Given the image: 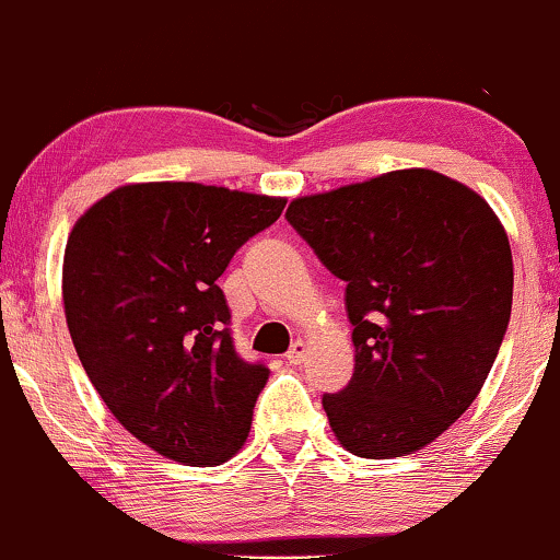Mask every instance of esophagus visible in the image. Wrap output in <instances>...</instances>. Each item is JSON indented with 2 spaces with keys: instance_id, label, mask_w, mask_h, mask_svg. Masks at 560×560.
I'll list each match as a JSON object with an SVG mask.
<instances>
[{
  "instance_id": "1",
  "label": "esophagus",
  "mask_w": 560,
  "mask_h": 560,
  "mask_svg": "<svg viewBox=\"0 0 560 560\" xmlns=\"http://www.w3.org/2000/svg\"><path fill=\"white\" fill-rule=\"evenodd\" d=\"M306 353H308V345L303 340H295L291 345V350H288L285 358H288V363H291V365H301L303 358H306Z\"/></svg>"
}]
</instances>
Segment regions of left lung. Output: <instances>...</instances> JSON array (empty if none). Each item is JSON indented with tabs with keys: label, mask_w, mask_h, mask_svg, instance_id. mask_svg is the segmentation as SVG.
Returning <instances> with one entry per match:
<instances>
[{
	"label": "left lung",
	"mask_w": 560,
	"mask_h": 560,
	"mask_svg": "<svg viewBox=\"0 0 560 560\" xmlns=\"http://www.w3.org/2000/svg\"><path fill=\"white\" fill-rule=\"evenodd\" d=\"M285 218L348 282L353 378L322 399L337 441L365 459L436 441L480 395L512 316L499 215L470 186L402 168L293 199Z\"/></svg>",
	"instance_id": "left-lung-1"
}]
</instances>
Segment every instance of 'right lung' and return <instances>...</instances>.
Wrapping results in <instances>:
<instances>
[{"instance_id":"right-lung-1","label":"right lung","mask_w":560,"mask_h":560,"mask_svg":"<svg viewBox=\"0 0 560 560\" xmlns=\"http://www.w3.org/2000/svg\"><path fill=\"white\" fill-rule=\"evenodd\" d=\"M285 199L195 182L127 184L78 218L61 299L74 350L114 418L182 465L244 446L269 369L233 350L218 278Z\"/></svg>"}]
</instances>
